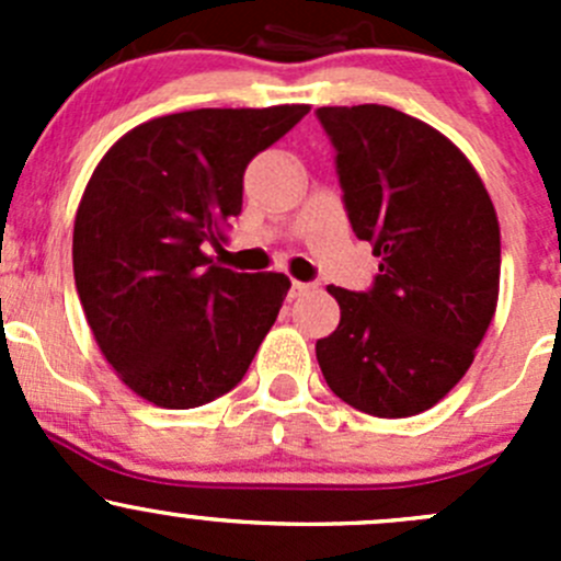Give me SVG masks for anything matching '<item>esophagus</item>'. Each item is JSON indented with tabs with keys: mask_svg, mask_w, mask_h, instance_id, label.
<instances>
[{
	"mask_svg": "<svg viewBox=\"0 0 561 561\" xmlns=\"http://www.w3.org/2000/svg\"><path fill=\"white\" fill-rule=\"evenodd\" d=\"M309 290H314V285H309V282H298V279L290 282V298L304 296V293H309Z\"/></svg>",
	"mask_w": 561,
	"mask_h": 561,
	"instance_id": "34e87169",
	"label": "esophagus"
}]
</instances>
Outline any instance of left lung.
<instances>
[{
    "mask_svg": "<svg viewBox=\"0 0 561 561\" xmlns=\"http://www.w3.org/2000/svg\"><path fill=\"white\" fill-rule=\"evenodd\" d=\"M350 225L380 257L366 293L328 287L342 317L317 339L328 388L355 410L410 417L467 375L500 296V222L467 157L388 105L317 107Z\"/></svg>",
    "mask_w": 561,
    "mask_h": 561,
    "instance_id": "left-lung-1",
    "label": "left lung"
}]
</instances>
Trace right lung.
I'll list each match as a JSON object with an SVG mask.
<instances>
[{
  "instance_id": "1",
  "label": "right lung",
  "mask_w": 561,
  "mask_h": 561,
  "mask_svg": "<svg viewBox=\"0 0 561 561\" xmlns=\"http://www.w3.org/2000/svg\"><path fill=\"white\" fill-rule=\"evenodd\" d=\"M309 105L201 107L129 129L94 168L72 230V271L107 364L140 399L208 404L247 375L290 290L236 274L206 247L241 214L254 154Z\"/></svg>"
}]
</instances>
